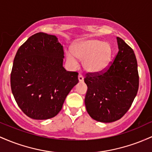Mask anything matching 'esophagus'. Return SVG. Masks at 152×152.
I'll return each instance as SVG.
<instances>
[{"instance_id": "34e87169", "label": "esophagus", "mask_w": 152, "mask_h": 152, "mask_svg": "<svg viewBox=\"0 0 152 152\" xmlns=\"http://www.w3.org/2000/svg\"><path fill=\"white\" fill-rule=\"evenodd\" d=\"M78 80H79V82H83V80H84V77H83V75L79 74V75H78Z\"/></svg>"}]
</instances>
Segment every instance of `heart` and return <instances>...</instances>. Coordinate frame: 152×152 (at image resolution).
Wrapping results in <instances>:
<instances>
[{"label":"heart","instance_id":"b5f03b06","mask_svg":"<svg viewBox=\"0 0 152 152\" xmlns=\"http://www.w3.org/2000/svg\"><path fill=\"white\" fill-rule=\"evenodd\" d=\"M111 57V49L108 43L96 39L77 42L72 52H66V59L72 68L78 65L77 59L83 61V67L92 72H99L107 67Z\"/></svg>","mask_w":152,"mask_h":152}]
</instances>
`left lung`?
Returning a JSON list of instances; mask_svg holds the SVG:
<instances>
[{
    "label": "left lung",
    "instance_id": "1",
    "mask_svg": "<svg viewBox=\"0 0 152 152\" xmlns=\"http://www.w3.org/2000/svg\"><path fill=\"white\" fill-rule=\"evenodd\" d=\"M118 52L108 67L99 72H88L85 98L87 111L97 121L110 123L125 115L139 90V77L134 50L117 37Z\"/></svg>",
    "mask_w": 152,
    "mask_h": 152
}]
</instances>
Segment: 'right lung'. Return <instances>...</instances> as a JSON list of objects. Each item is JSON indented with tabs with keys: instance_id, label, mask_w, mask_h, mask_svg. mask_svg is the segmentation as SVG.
Returning a JSON list of instances; mask_svg holds the SVG:
<instances>
[{
	"instance_id": "1",
	"label": "right lung",
	"mask_w": 152,
	"mask_h": 152,
	"mask_svg": "<svg viewBox=\"0 0 152 152\" xmlns=\"http://www.w3.org/2000/svg\"><path fill=\"white\" fill-rule=\"evenodd\" d=\"M64 50L56 36L39 32L17 51L11 73L12 93L27 116L44 120L57 115L78 83V73L62 66Z\"/></svg>"
}]
</instances>
